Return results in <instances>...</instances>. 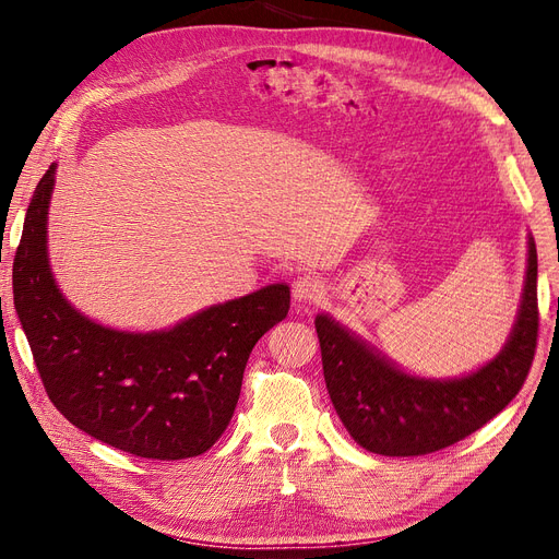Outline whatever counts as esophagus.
Wrapping results in <instances>:
<instances>
[{
    "mask_svg": "<svg viewBox=\"0 0 559 559\" xmlns=\"http://www.w3.org/2000/svg\"><path fill=\"white\" fill-rule=\"evenodd\" d=\"M292 295H295L297 301L314 304V301H321V297L326 295V285L319 276L306 274V276H299L295 285H292Z\"/></svg>",
    "mask_w": 559,
    "mask_h": 559,
    "instance_id": "obj_1",
    "label": "esophagus"
}]
</instances>
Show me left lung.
Instances as JSON below:
<instances>
[{
  "label": "left lung",
  "instance_id": "1",
  "mask_svg": "<svg viewBox=\"0 0 559 559\" xmlns=\"http://www.w3.org/2000/svg\"><path fill=\"white\" fill-rule=\"evenodd\" d=\"M314 329L326 390L344 428L362 449L390 457L447 449L501 413L533 367L539 333L535 240L527 242L525 285L510 340L501 354L468 376H409L329 314H317Z\"/></svg>",
  "mask_w": 559,
  "mask_h": 559
}]
</instances>
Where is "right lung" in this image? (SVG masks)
Returning a JSON list of instances; mask_svg holds the SVG:
<instances>
[{
	"label": "right lung",
	"mask_w": 559,
	"mask_h": 559,
	"mask_svg": "<svg viewBox=\"0 0 559 559\" xmlns=\"http://www.w3.org/2000/svg\"><path fill=\"white\" fill-rule=\"evenodd\" d=\"M51 165L26 209L13 297L45 392L70 424L146 460L209 451L240 399L251 348L289 310V287L267 285L205 308L167 331H115L83 317L47 258Z\"/></svg>",
	"instance_id": "1"
}]
</instances>
